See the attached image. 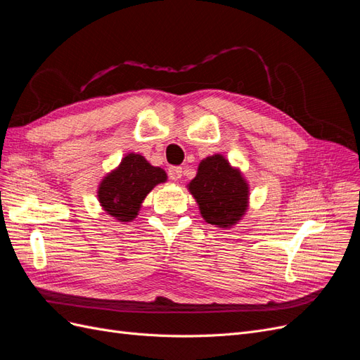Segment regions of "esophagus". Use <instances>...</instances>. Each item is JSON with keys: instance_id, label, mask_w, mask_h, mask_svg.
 I'll return each instance as SVG.
<instances>
[{"instance_id": "1", "label": "esophagus", "mask_w": 360, "mask_h": 360, "mask_svg": "<svg viewBox=\"0 0 360 360\" xmlns=\"http://www.w3.org/2000/svg\"><path fill=\"white\" fill-rule=\"evenodd\" d=\"M168 176H169V179L174 180V181L180 180L181 176H183V168H180V167H171V168L168 169Z\"/></svg>"}]
</instances>
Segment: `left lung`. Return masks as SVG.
I'll list each match as a JSON object with an SVG mask.
<instances>
[{
    "instance_id": "1",
    "label": "left lung",
    "mask_w": 360,
    "mask_h": 360,
    "mask_svg": "<svg viewBox=\"0 0 360 360\" xmlns=\"http://www.w3.org/2000/svg\"><path fill=\"white\" fill-rule=\"evenodd\" d=\"M189 191L197 200L205 222L221 228L234 225L248 207V184L240 172L233 169L221 155L200 163Z\"/></svg>"
}]
</instances>
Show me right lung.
Masks as SVG:
<instances>
[{
  "mask_svg": "<svg viewBox=\"0 0 360 360\" xmlns=\"http://www.w3.org/2000/svg\"><path fill=\"white\" fill-rule=\"evenodd\" d=\"M165 180V171L151 167L143 156L130 153L101 183L99 201L108 214L120 222H129L136 217L147 193Z\"/></svg>",
  "mask_w": 360,
  "mask_h": 360,
  "instance_id": "right-lung-1",
  "label": "right lung"
}]
</instances>
